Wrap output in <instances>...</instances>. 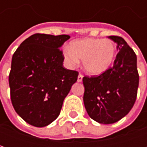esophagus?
Here are the masks:
<instances>
[{
	"mask_svg": "<svg viewBox=\"0 0 147 147\" xmlns=\"http://www.w3.org/2000/svg\"><path fill=\"white\" fill-rule=\"evenodd\" d=\"M83 75H82V74H80V75H79V76H78V80H77V81H78L79 83L82 82V80H83Z\"/></svg>",
	"mask_w": 147,
	"mask_h": 147,
	"instance_id": "obj_1",
	"label": "esophagus"
}]
</instances>
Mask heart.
Wrapping results in <instances>:
<instances>
[{
  "mask_svg": "<svg viewBox=\"0 0 147 147\" xmlns=\"http://www.w3.org/2000/svg\"><path fill=\"white\" fill-rule=\"evenodd\" d=\"M63 57L67 66L75 67L82 60L84 71L99 76L109 69L116 58V45L110 39L84 38L74 40L65 48Z\"/></svg>",
  "mask_w": 147,
  "mask_h": 147,
  "instance_id": "1",
  "label": "heart"
}]
</instances>
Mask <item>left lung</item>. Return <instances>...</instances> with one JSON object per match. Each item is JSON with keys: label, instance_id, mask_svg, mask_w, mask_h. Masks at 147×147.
I'll use <instances>...</instances> for the list:
<instances>
[{"label": "left lung", "instance_id": "obj_1", "mask_svg": "<svg viewBox=\"0 0 147 147\" xmlns=\"http://www.w3.org/2000/svg\"><path fill=\"white\" fill-rule=\"evenodd\" d=\"M119 53L113 66L98 76L83 78V102L90 117L100 123L117 122L132 109L137 97V57L125 40L109 36Z\"/></svg>", "mask_w": 147, "mask_h": 147}]
</instances>
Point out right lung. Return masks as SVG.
<instances>
[{"label":"right lung","instance_id":"add662e5","mask_svg":"<svg viewBox=\"0 0 147 147\" xmlns=\"http://www.w3.org/2000/svg\"><path fill=\"white\" fill-rule=\"evenodd\" d=\"M69 35L34 34L22 42L11 59L8 77L12 105L30 125L42 127L59 116L78 71L63 66L60 48Z\"/></svg>","mask_w":147,"mask_h":147}]
</instances>
